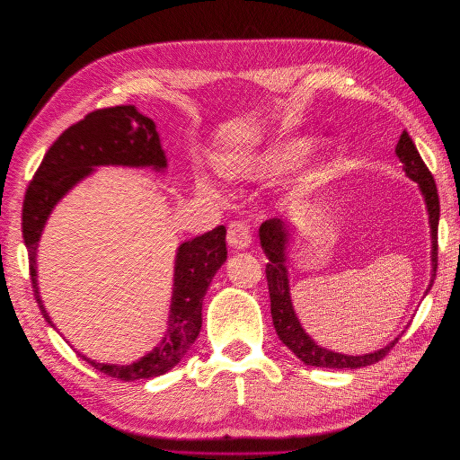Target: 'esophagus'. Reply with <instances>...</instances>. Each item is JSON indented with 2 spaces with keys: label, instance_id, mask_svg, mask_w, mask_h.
<instances>
[{
  "label": "esophagus",
  "instance_id": "esophagus-1",
  "mask_svg": "<svg viewBox=\"0 0 460 460\" xmlns=\"http://www.w3.org/2000/svg\"><path fill=\"white\" fill-rule=\"evenodd\" d=\"M226 240L232 247L235 250H243V247L250 245L252 240V234H250V226L245 225L243 220H235L228 226V234H226Z\"/></svg>",
  "mask_w": 460,
  "mask_h": 460
}]
</instances>
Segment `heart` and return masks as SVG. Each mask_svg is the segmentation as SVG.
Listing matches in <instances>:
<instances>
[{"instance_id":"obj_1","label":"heart","mask_w":460,"mask_h":460,"mask_svg":"<svg viewBox=\"0 0 460 460\" xmlns=\"http://www.w3.org/2000/svg\"><path fill=\"white\" fill-rule=\"evenodd\" d=\"M294 160H296V163H297V160H302V151L296 155V158H294ZM317 176H319V173H317L315 170H312V172H305V170H304V172L300 173V176H297V181H300V188H304V185L307 188L309 183H314V180H315ZM199 190H203L207 197H217V193H215L213 190H210L208 185H203V183H201V185H199Z\"/></svg>"}]
</instances>
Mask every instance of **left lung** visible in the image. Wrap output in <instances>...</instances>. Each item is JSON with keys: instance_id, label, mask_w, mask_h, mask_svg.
I'll return each instance as SVG.
<instances>
[{"instance_id": "8db88e82", "label": "left lung", "mask_w": 460, "mask_h": 460, "mask_svg": "<svg viewBox=\"0 0 460 460\" xmlns=\"http://www.w3.org/2000/svg\"><path fill=\"white\" fill-rule=\"evenodd\" d=\"M396 156H399L401 163L404 164V172L408 178H412L418 185L421 193H424V199L428 205V215H429V226H431V263H433V275L429 288L433 284V279H436L438 272V226H439V195L436 188V180H433V173L426 166L424 160H421L416 145L412 143L411 135L402 131L399 143H396ZM458 217H460V205H458ZM259 238L261 245L269 257L270 263H267L265 275H267V284H269V296H270V315H272V325L277 329L279 339L288 346V349L302 359L305 366H315V367H366L379 362L385 356H387L393 346L399 342V339H394L391 344L385 346V349L364 354V356H346V354H337L321 349L312 339L307 337L305 331L302 329L300 321L296 319V314L292 309L290 302V292H288V270L284 267V261H287V255H284V250H287V230H284L282 220L279 218H269L259 228ZM458 255H460V245H458ZM428 288V290H429Z\"/></svg>"}]
</instances>
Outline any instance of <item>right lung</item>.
I'll return each mask as SVG.
<instances>
[{
    "mask_svg": "<svg viewBox=\"0 0 460 460\" xmlns=\"http://www.w3.org/2000/svg\"><path fill=\"white\" fill-rule=\"evenodd\" d=\"M166 166V158L153 119L133 106L94 110L73 123L48 148L42 164L31 180L22 203V238L29 252V269L34 300L42 315L49 317L39 296L36 280V247L54 205L93 166ZM226 228L217 226L191 242L181 243L176 259L170 327L156 349L129 366H108L83 358L94 369L121 381L163 376L188 354L201 331L203 297L215 272L226 261Z\"/></svg>",
    "mask_w": 460,
    "mask_h": 460,
    "instance_id": "1",
    "label": "right lung"
}]
</instances>
